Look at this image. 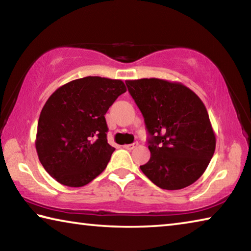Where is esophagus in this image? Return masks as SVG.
Masks as SVG:
<instances>
[{"mask_svg":"<svg viewBox=\"0 0 251 251\" xmlns=\"http://www.w3.org/2000/svg\"><path fill=\"white\" fill-rule=\"evenodd\" d=\"M138 145V143H133V144H128V145H124L123 147L125 148V150H134V148Z\"/></svg>","mask_w":251,"mask_h":251,"instance_id":"obj_1","label":"esophagus"}]
</instances>
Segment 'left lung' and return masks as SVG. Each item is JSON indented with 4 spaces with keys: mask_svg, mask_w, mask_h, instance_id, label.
Segmentation results:
<instances>
[{
    "mask_svg": "<svg viewBox=\"0 0 251 251\" xmlns=\"http://www.w3.org/2000/svg\"><path fill=\"white\" fill-rule=\"evenodd\" d=\"M148 131L151 159L141 169L159 188L194 184L210 163L216 136L201 100L188 87L159 78L126 80Z\"/></svg>",
    "mask_w": 251,
    "mask_h": 251,
    "instance_id": "1",
    "label": "left lung"
}]
</instances>
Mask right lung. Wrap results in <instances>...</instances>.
Wrapping results in <instances>:
<instances>
[{
	"instance_id": "right-lung-1",
	"label": "right lung",
	"mask_w": 251,
	"mask_h": 251,
	"mask_svg": "<svg viewBox=\"0 0 251 251\" xmlns=\"http://www.w3.org/2000/svg\"><path fill=\"white\" fill-rule=\"evenodd\" d=\"M126 86L100 76L74 79L46 100L35 147L45 171L59 184L82 187L103 173L115 148L107 143L105 114Z\"/></svg>"
}]
</instances>
